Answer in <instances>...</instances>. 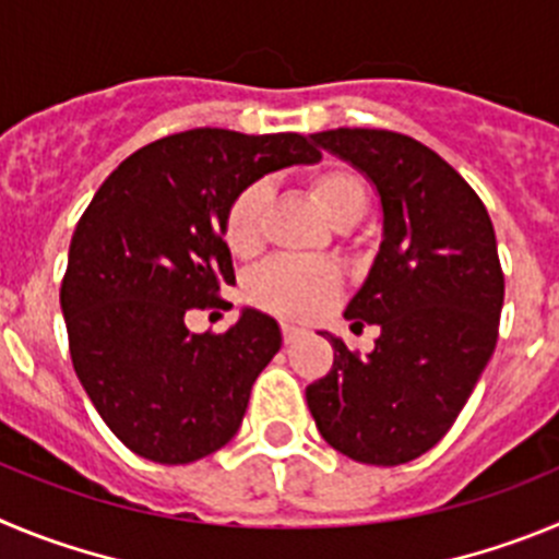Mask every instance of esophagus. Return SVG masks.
I'll list each match as a JSON object with an SVG mask.
<instances>
[{
    "label": "esophagus",
    "instance_id": "34e87169",
    "mask_svg": "<svg viewBox=\"0 0 559 559\" xmlns=\"http://www.w3.org/2000/svg\"><path fill=\"white\" fill-rule=\"evenodd\" d=\"M281 334H284L286 345H292V342H298V340H300V334H304V329H298V325L284 323V325H281Z\"/></svg>",
    "mask_w": 559,
    "mask_h": 559
}]
</instances>
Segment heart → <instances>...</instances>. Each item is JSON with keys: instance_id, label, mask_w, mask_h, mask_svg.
<instances>
[{"instance_id": "b5f03b06", "label": "heart", "mask_w": 559, "mask_h": 559, "mask_svg": "<svg viewBox=\"0 0 559 559\" xmlns=\"http://www.w3.org/2000/svg\"><path fill=\"white\" fill-rule=\"evenodd\" d=\"M309 192L336 228H348L365 217L370 194L354 169L325 167L309 178ZM270 183L253 180L242 186L225 211L223 234L230 253L248 259L264 242V223L270 209ZM342 273L329 261L273 259L255 270L248 295L255 306L292 320H311L323 314L340 295Z\"/></svg>"}]
</instances>
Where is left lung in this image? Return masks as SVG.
I'll return each instance as SVG.
<instances>
[{"label": "left lung", "instance_id": "obj_1", "mask_svg": "<svg viewBox=\"0 0 559 559\" xmlns=\"http://www.w3.org/2000/svg\"><path fill=\"white\" fill-rule=\"evenodd\" d=\"M311 139L370 178L384 234L345 309L350 329L379 325L376 348L361 359L323 331L334 365L306 386V404L331 449L401 465L454 426L496 350L504 306L496 230L465 178L409 135L336 128Z\"/></svg>", "mask_w": 559, "mask_h": 559}]
</instances>
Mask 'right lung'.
I'll return each mask as SVG.
<instances>
[{"label": "right lung", "mask_w": 559, "mask_h": 559, "mask_svg": "<svg viewBox=\"0 0 559 559\" xmlns=\"http://www.w3.org/2000/svg\"><path fill=\"white\" fill-rule=\"evenodd\" d=\"M317 158L298 133L186 130L135 150L83 211L60 284L69 354L133 454L186 465L239 431L250 386L281 348L278 323L245 309L225 334H192L186 314L225 306L219 286L236 281L223 239L236 192Z\"/></svg>", "instance_id": "right-lung-1"}]
</instances>
